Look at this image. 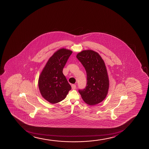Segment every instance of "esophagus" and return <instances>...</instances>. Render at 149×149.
<instances>
[{
    "mask_svg": "<svg viewBox=\"0 0 149 149\" xmlns=\"http://www.w3.org/2000/svg\"><path fill=\"white\" fill-rule=\"evenodd\" d=\"M71 87H72V89H73V90H74V89H75L76 88V85H75V84H73V85H72V86H71Z\"/></svg>",
    "mask_w": 149,
    "mask_h": 149,
    "instance_id": "esophagus-1",
    "label": "esophagus"
}]
</instances>
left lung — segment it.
Here are the masks:
<instances>
[{
	"label": "left lung",
	"mask_w": 149,
	"mask_h": 149,
	"mask_svg": "<svg viewBox=\"0 0 149 149\" xmlns=\"http://www.w3.org/2000/svg\"><path fill=\"white\" fill-rule=\"evenodd\" d=\"M77 58L83 65L87 73V85L79 90L86 104L94 105L104 100L109 89V79L104 61L100 54L92 50H83Z\"/></svg>",
	"instance_id": "obj_1"
}]
</instances>
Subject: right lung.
<instances>
[{
	"label": "right lung",
	"instance_id": "add662e5",
	"mask_svg": "<svg viewBox=\"0 0 149 149\" xmlns=\"http://www.w3.org/2000/svg\"><path fill=\"white\" fill-rule=\"evenodd\" d=\"M71 50L61 49L49 58L39 77L38 85L42 97L51 104L65 99L71 87L62 71Z\"/></svg>",
	"mask_w": 149,
	"mask_h": 149
}]
</instances>
